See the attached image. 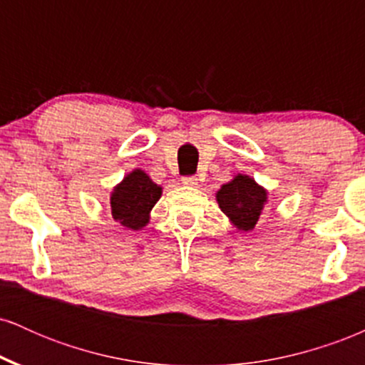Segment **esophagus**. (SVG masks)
I'll list each match as a JSON object with an SVG mask.
<instances>
[{
  "mask_svg": "<svg viewBox=\"0 0 365 365\" xmlns=\"http://www.w3.org/2000/svg\"><path fill=\"white\" fill-rule=\"evenodd\" d=\"M182 183L187 187H195L197 185V178L195 177H183Z\"/></svg>",
  "mask_w": 365,
  "mask_h": 365,
  "instance_id": "1",
  "label": "esophagus"
}]
</instances>
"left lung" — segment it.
I'll return each mask as SVG.
<instances>
[{
  "label": "left lung",
  "mask_w": 365,
  "mask_h": 365,
  "mask_svg": "<svg viewBox=\"0 0 365 365\" xmlns=\"http://www.w3.org/2000/svg\"><path fill=\"white\" fill-rule=\"evenodd\" d=\"M216 200L233 226L242 232H250L264 212L267 192L254 178L238 173L232 182L221 185Z\"/></svg>",
  "instance_id": "left-lung-1"
}]
</instances>
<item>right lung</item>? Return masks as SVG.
I'll return each mask as SVG.
<instances>
[{"mask_svg":"<svg viewBox=\"0 0 365 365\" xmlns=\"http://www.w3.org/2000/svg\"><path fill=\"white\" fill-rule=\"evenodd\" d=\"M163 188L142 170H133L111 192V215L130 230H142L149 223L150 209L158 202Z\"/></svg>","mask_w":365,"mask_h":365,"instance_id":"right-lung-1","label":"right lung"}]
</instances>
